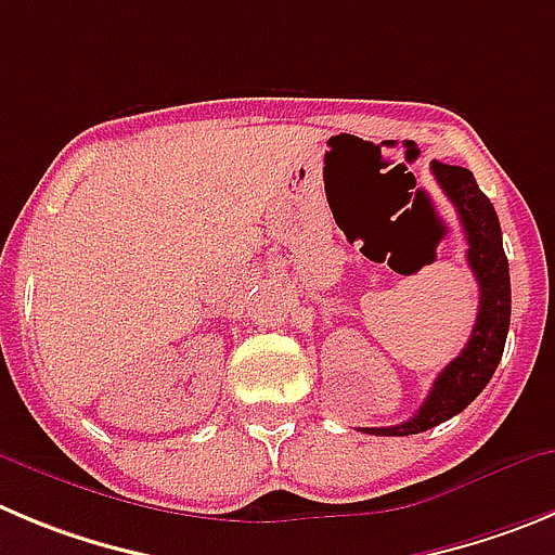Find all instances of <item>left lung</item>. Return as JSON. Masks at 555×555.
<instances>
[{
	"mask_svg": "<svg viewBox=\"0 0 555 555\" xmlns=\"http://www.w3.org/2000/svg\"><path fill=\"white\" fill-rule=\"evenodd\" d=\"M429 169L443 194L452 199L460 224H463L465 241H468L465 257H468L476 284H479V312H476L468 345L457 359L449 361L441 375L435 377L422 408L408 422L395 424V427H361V433L370 435H416L457 416L479 397L481 388L488 386L501 356H504L512 314V287L509 262H506L493 202L481 194L468 169L449 167L438 160H433Z\"/></svg>",
	"mask_w": 555,
	"mask_h": 555,
	"instance_id": "1",
	"label": "left lung"
}]
</instances>
